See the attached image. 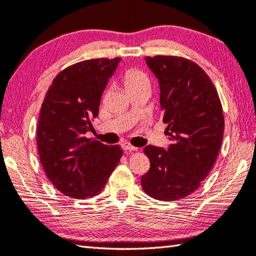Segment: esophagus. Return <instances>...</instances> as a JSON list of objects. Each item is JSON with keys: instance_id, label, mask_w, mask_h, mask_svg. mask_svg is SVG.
<instances>
[{"instance_id": "esophagus-1", "label": "esophagus", "mask_w": 256, "mask_h": 256, "mask_svg": "<svg viewBox=\"0 0 256 256\" xmlns=\"http://www.w3.org/2000/svg\"><path fill=\"white\" fill-rule=\"evenodd\" d=\"M122 148L124 149V150H128V151H136V150H138V148H136V146H131L128 144V142H123L122 144Z\"/></svg>"}]
</instances>
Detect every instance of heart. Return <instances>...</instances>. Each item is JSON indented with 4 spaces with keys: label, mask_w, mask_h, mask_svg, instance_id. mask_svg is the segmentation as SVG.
Instances as JSON below:
<instances>
[{
    "label": "heart",
    "mask_w": 256,
    "mask_h": 256,
    "mask_svg": "<svg viewBox=\"0 0 256 256\" xmlns=\"http://www.w3.org/2000/svg\"><path fill=\"white\" fill-rule=\"evenodd\" d=\"M123 82L128 92L134 88H138V86H150L149 78L146 76V73L136 70V68H130V70L125 72L123 76Z\"/></svg>",
    "instance_id": "b5f03b06"
}]
</instances>
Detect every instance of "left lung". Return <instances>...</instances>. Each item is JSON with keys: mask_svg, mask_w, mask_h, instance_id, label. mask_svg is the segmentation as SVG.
Wrapping results in <instances>:
<instances>
[{"mask_svg": "<svg viewBox=\"0 0 256 256\" xmlns=\"http://www.w3.org/2000/svg\"><path fill=\"white\" fill-rule=\"evenodd\" d=\"M158 79L167 149L146 146L150 170L141 177L149 196L176 201L206 180L222 146L224 120L222 102L206 73L192 60L177 56L146 58Z\"/></svg>", "mask_w": 256, "mask_h": 256, "instance_id": "obj_1", "label": "left lung"}]
</instances>
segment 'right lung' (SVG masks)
Returning <instances> with one entry per match:
<instances>
[{"instance_id": "add662e5", "label": "right lung", "mask_w": 256, "mask_h": 256, "mask_svg": "<svg viewBox=\"0 0 256 256\" xmlns=\"http://www.w3.org/2000/svg\"><path fill=\"white\" fill-rule=\"evenodd\" d=\"M120 62L116 58L73 64L56 76L46 94L37 125L38 154L46 176L64 196H97L122 157L120 146L86 138Z\"/></svg>"}]
</instances>
